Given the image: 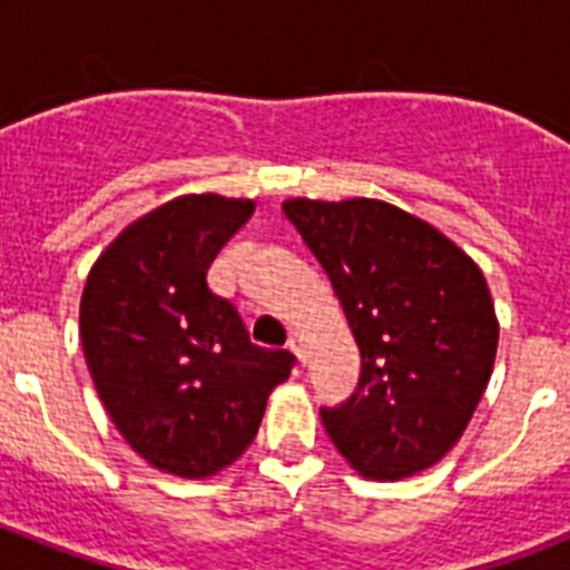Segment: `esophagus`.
Returning a JSON list of instances; mask_svg holds the SVG:
<instances>
[{"instance_id": "34e87169", "label": "esophagus", "mask_w": 570, "mask_h": 570, "mask_svg": "<svg viewBox=\"0 0 570 570\" xmlns=\"http://www.w3.org/2000/svg\"><path fill=\"white\" fill-rule=\"evenodd\" d=\"M288 347L296 354V360L305 362V336H302L299 331H294V334L288 336Z\"/></svg>"}]
</instances>
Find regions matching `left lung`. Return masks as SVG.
I'll return each instance as SVG.
<instances>
[{"label": "left lung", "mask_w": 570, "mask_h": 570, "mask_svg": "<svg viewBox=\"0 0 570 570\" xmlns=\"http://www.w3.org/2000/svg\"><path fill=\"white\" fill-rule=\"evenodd\" d=\"M285 216L328 274L360 345L356 391L320 407L362 476L402 480L440 462L491 380L500 325L476 262L380 199H288Z\"/></svg>", "instance_id": "8db88e82"}]
</instances>
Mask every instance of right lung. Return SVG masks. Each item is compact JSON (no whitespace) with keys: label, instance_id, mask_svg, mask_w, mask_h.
Wrapping results in <instances>:
<instances>
[{"label":"right lung","instance_id":"1","mask_svg":"<svg viewBox=\"0 0 570 570\" xmlns=\"http://www.w3.org/2000/svg\"><path fill=\"white\" fill-rule=\"evenodd\" d=\"M254 203L179 196L110 242L90 268L79 336L105 411L136 454L176 476L228 468L259 431L294 354L250 342L208 268Z\"/></svg>","mask_w":570,"mask_h":570}]
</instances>
